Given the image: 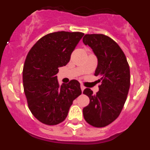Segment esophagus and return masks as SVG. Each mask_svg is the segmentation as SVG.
Listing matches in <instances>:
<instances>
[{
  "instance_id": "34e87169",
  "label": "esophagus",
  "mask_w": 150,
  "mask_h": 150,
  "mask_svg": "<svg viewBox=\"0 0 150 150\" xmlns=\"http://www.w3.org/2000/svg\"><path fill=\"white\" fill-rule=\"evenodd\" d=\"M80 88H81V90H82V91H84V89L86 88H85V86H83V85H81V86H80Z\"/></svg>"
}]
</instances>
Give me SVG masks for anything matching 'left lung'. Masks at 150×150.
<instances>
[{
    "instance_id": "8db88e82",
    "label": "left lung",
    "mask_w": 150,
    "mask_h": 150,
    "mask_svg": "<svg viewBox=\"0 0 150 150\" xmlns=\"http://www.w3.org/2000/svg\"><path fill=\"white\" fill-rule=\"evenodd\" d=\"M83 41L98 58L95 76H100V82L96 95L90 88L83 91L90 99L83 116L89 125L102 128L116 120L124 107L130 88L129 65L120 46L108 36L86 34Z\"/></svg>"
}]
</instances>
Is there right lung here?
Instances as JSON below:
<instances>
[{"label":"right lung","mask_w":150,"mask_h":150,"mask_svg":"<svg viewBox=\"0 0 150 150\" xmlns=\"http://www.w3.org/2000/svg\"><path fill=\"white\" fill-rule=\"evenodd\" d=\"M84 34L58 31L41 38L26 57L22 79L28 106L37 120L55 125L65 120L73 101L82 94L80 84L72 79L60 86L56 74L65 66Z\"/></svg>","instance_id":"obj_1"}]
</instances>
